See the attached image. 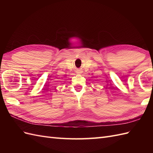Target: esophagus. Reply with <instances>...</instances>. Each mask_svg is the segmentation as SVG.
<instances>
[{"mask_svg": "<svg viewBox=\"0 0 153 153\" xmlns=\"http://www.w3.org/2000/svg\"><path fill=\"white\" fill-rule=\"evenodd\" d=\"M81 73H82L81 69H77V71H76V73H78V74H80Z\"/></svg>", "mask_w": 153, "mask_h": 153, "instance_id": "esophagus-1", "label": "esophagus"}]
</instances>
